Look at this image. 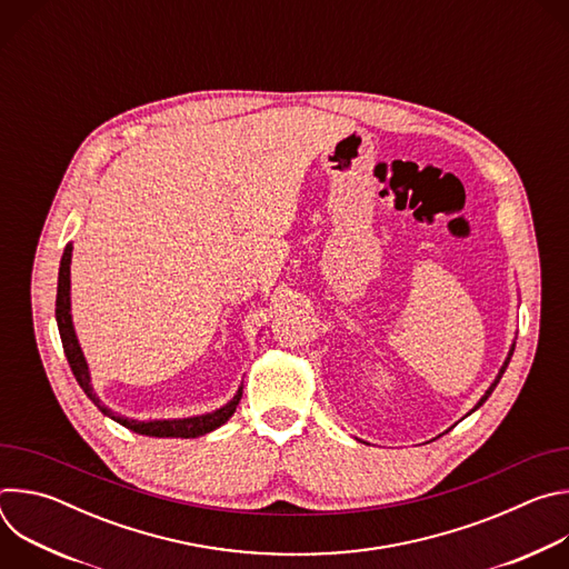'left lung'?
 <instances>
[{"label": "left lung", "instance_id": "8db88e82", "mask_svg": "<svg viewBox=\"0 0 569 569\" xmlns=\"http://www.w3.org/2000/svg\"><path fill=\"white\" fill-rule=\"evenodd\" d=\"M513 349H516V345H513V347H511V351H509V356H507V360H505V365H502V369H500V373H498V376H496V380H493V382H491V387H489V389H486V393H483V396H481V398H479V402H477V405H475V408H472V410H477V408H479V405H483V402H486V398H489V396H491V393H493V389H496V387H498V382H500V378H502V373H505V371H507V367H509V362H511V356H513ZM468 415H470V412H468Z\"/></svg>", "mask_w": 569, "mask_h": 569}]
</instances>
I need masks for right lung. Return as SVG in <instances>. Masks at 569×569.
<instances>
[{
  "label": "right lung",
  "instance_id": "1",
  "mask_svg": "<svg viewBox=\"0 0 569 569\" xmlns=\"http://www.w3.org/2000/svg\"><path fill=\"white\" fill-rule=\"evenodd\" d=\"M69 263H71V246L64 248V254L60 259V272H58V295H56V319H58V331H60V340H62V349L67 356V362L71 367L73 378L78 380L80 389L88 393V398L97 405V408L110 417L112 421L121 423L123 428L146 435V437H180V439H196L202 437L216 428H220L222 423L229 421V417L236 412V405L242 396V387L236 391V396L224 405V408L211 412V415H202V417H191V419H173V421H134V419H126V417H117L112 410H108L106 405H101V400L97 398L92 382H90V371H88V362L83 358V351L78 347L76 333H73V323H71V312H69Z\"/></svg>",
  "mask_w": 569,
  "mask_h": 569
}]
</instances>
